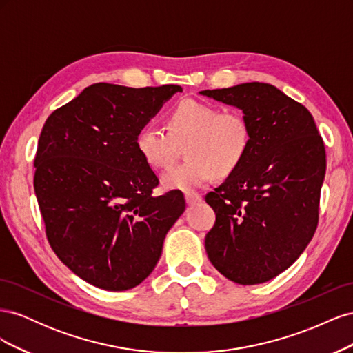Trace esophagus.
I'll return each mask as SVG.
<instances>
[{"label": "esophagus", "mask_w": 353, "mask_h": 353, "mask_svg": "<svg viewBox=\"0 0 353 353\" xmlns=\"http://www.w3.org/2000/svg\"><path fill=\"white\" fill-rule=\"evenodd\" d=\"M185 201L188 206H194L201 201V196L199 193H194V191H188V193H185Z\"/></svg>", "instance_id": "1"}]
</instances>
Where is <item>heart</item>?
I'll use <instances>...</instances> for the list:
<instances>
[{"label":"heart","instance_id":"b5f03b06","mask_svg":"<svg viewBox=\"0 0 353 353\" xmlns=\"http://www.w3.org/2000/svg\"><path fill=\"white\" fill-rule=\"evenodd\" d=\"M165 129L147 125L138 131L135 147L153 169L174 162L178 145H184L187 162L162 176L168 190L191 191L215 178L236 170L250 147V125L239 110H221L218 105L187 99L166 114Z\"/></svg>","mask_w":353,"mask_h":353}]
</instances>
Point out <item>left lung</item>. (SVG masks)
<instances>
[{
  "label": "left lung",
  "instance_id": "obj_1",
  "mask_svg": "<svg viewBox=\"0 0 353 353\" xmlns=\"http://www.w3.org/2000/svg\"><path fill=\"white\" fill-rule=\"evenodd\" d=\"M200 94L243 110L252 131L243 162L206 194L216 215L205 239L209 261L237 284L270 281L315 234L324 141L305 105L274 85L248 82Z\"/></svg>",
  "mask_w": 353,
  "mask_h": 353
}]
</instances>
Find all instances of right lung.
Returning <instances> with one entry per match:
<instances>
[{
    "instance_id": "obj_1",
    "label": "right lung",
    "mask_w": 353,
    "mask_h": 353,
    "mask_svg": "<svg viewBox=\"0 0 353 353\" xmlns=\"http://www.w3.org/2000/svg\"><path fill=\"white\" fill-rule=\"evenodd\" d=\"M179 85L130 88L94 83L52 112L42 128L34 187L57 258L109 292L143 283L185 210L183 193L154 196L159 178L135 137Z\"/></svg>"
}]
</instances>
